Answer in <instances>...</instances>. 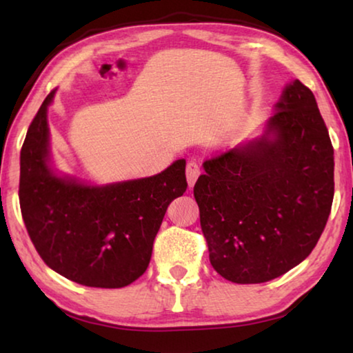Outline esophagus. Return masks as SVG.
Masks as SVG:
<instances>
[{
    "label": "esophagus",
    "mask_w": 353,
    "mask_h": 353,
    "mask_svg": "<svg viewBox=\"0 0 353 353\" xmlns=\"http://www.w3.org/2000/svg\"><path fill=\"white\" fill-rule=\"evenodd\" d=\"M202 172V162L199 159H191L187 163V181L190 187H193L194 182L198 181L199 174Z\"/></svg>",
    "instance_id": "34e87169"
}]
</instances>
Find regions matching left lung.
Here are the masks:
<instances>
[{
	"instance_id": "left-lung-1",
	"label": "left lung",
	"mask_w": 353,
	"mask_h": 353,
	"mask_svg": "<svg viewBox=\"0 0 353 353\" xmlns=\"http://www.w3.org/2000/svg\"><path fill=\"white\" fill-rule=\"evenodd\" d=\"M276 107L266 137L205 160L194 185L210 263L234 283L297 266L332 210L333 146L313 92L294 81Z\"/></svg>"
}]
</instances>
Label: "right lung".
I'll return each mask as SVG.
<instances>
[{
  "label": "right lung",
  "instance_id": "1",
  "mask_svg": "<svg viewBox=\"0 0 353 353\" xmlns=\"http://www.w3.org/2000/svg\"><path fill=\"white\" fill-rule=\"evenodd\" d=\"M45 98L20 155V208L35 250L51 270L93 288H123L143 276L166 208L187 191L185 160L157 176L107 187L57 177L48 166Z\"/></svg>",
  "mask_w": 353,
  "mask_h": 353
}]
</instances>
